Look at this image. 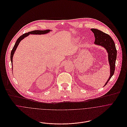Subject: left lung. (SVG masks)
<instances>
[{"label": "left lung", "instance_id": "obj_1", "mask_svg": "<svg viewBox=\"0 0 127 127\" xmlns=\"http://www.w3.org/2000/svg\"><path fill=\"white\" fill-rule=\"evenodd\" d=\"M91 31L94 33L95 38L94 43L96 45H100L105 48L108 53V60L110 66V76L105 85V86L114 73L117 50L114 41L108 34L96 29H91Z\"/></svg>", "mask_w": 127, "mask_h": 127}]
</instances>
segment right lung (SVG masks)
<instances>
[{"label":"right lung","instance_id":"1","mask_svg":"<svg viewBox=\"0 0 127 127\" xmlns=\"http://www.w3.org/2000/svg\"><path fill=\"white\" fill-rule=\"evenodd\" d=\"M51 30H35V31H31L26 33H25L24 34H23L22 35H21V36H19L18 38V39H17L13 49L12 50L11 53V63H12V69H13V56L15 52V51L16 50V49L17 48V47L19 43V42H20V41L21 40H22L24 38H25V37L28 36L30 34H34V35H42V34H47L48 33H49Z\"/></svg>","mask_w":127,"mask_h":127}]
</instances>
